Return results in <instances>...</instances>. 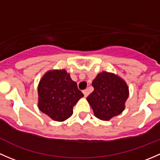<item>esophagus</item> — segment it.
Masks as SVG:
<instances>
[{
  "label": "esophagus",
  "mask_w": 160,
  "mask_h": 160,
  "mask_svg": "<svg viewBox=\"0 0 160 160\" xmlns=\"http://www.w3.org/2000/svg\"><path fill=\"white\" fill-rule=\"evenodd\" d=\"M83 94H84L85 98H87V97L89 95V90H88V89H86V90H83Z\"/></svg>",
  "instance_id": "34e87169"
}]
</instances>
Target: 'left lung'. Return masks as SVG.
Here are the masks:
<instances>
[{"label":"left lung","mask_w":160,"mask_h":160,"mask_svg":"<svg viewBox=\"0 0 160 160\" xmlns=\"http://www.w3.org/2000/svg\"><path fill=\"white\" fill-rule=\"evenodd\" d=\"M94 90L87 98L95 117L109 121L118 115L125 108L129 95L126 82L112 72H99L92 82Z\"/></svg>","instance_id":"left-lung-1"}]
</instances>
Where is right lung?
I'll list each match as a JSON object with an SVG mask.
<instances>
[{
	"label": "right lung",
	"mask_w": 160,
	"mask_h": 160,
	"mask_svg": "<svg viewBox=\"0 0 160 160\" xmlns=\"http://www.w3.org/2000/svg\"><path fill=\"white\" fill-rule=\"evenodd\" d=\"M38 109L52 120L64 122L83 94L65 69L47 71L38 85Z\"/></svg>",
	"instance_id": "1"
}]
</instances>
